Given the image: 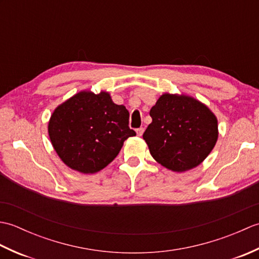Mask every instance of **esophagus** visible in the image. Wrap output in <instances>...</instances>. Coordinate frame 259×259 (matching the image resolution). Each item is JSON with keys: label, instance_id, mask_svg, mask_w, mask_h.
<instances>
[{"label": "esophagus", "instance_id": "1", "mask_svg": "<svg viewBox=\"0 0 259 259\" xmlns=\"http://www.w3.org/2000/svg\"><path fill=\"white\" fill-rule=\"evenodd\" d=\"M144 128H138V129H137L136 130V133H137V135H138L139 137H141L142 136V134H144Z\"/></svg>", "mask_w": 259, "mask_h": 259}]
</instances>
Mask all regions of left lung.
<instances>
[{
    "instance_id": "obj_1",
    "label": "left lung",
    "mask_w": 259,
    "mask_h": 259,
    "mask_svg": "<svg viewBox=\"0 0 259 259\" xmlns=\"http://www.w3.org/2000/svg\"><path fill=\"white\" fill-rule=\"evenodd\" d=\"M150 117L152 122L144 139L151 156L172 171L197 167L216 145L217 119L194 98L162 95L151 108Z\"/></svg>"
}]
</instances>
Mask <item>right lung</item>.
Wrapping results in <instances>:
<instances>
[{"mask_svg": "<svg viewBox=\"0 0 259 259\" xmlns=\"http://www.w3.org/2000/svg\"><path fill=\"white\" fill-rule=\"evenodd\" d=\"M49 136L61 160L76 171L95 174L118 156L124 140L136 136L129 112L107 92H79L54 110Z\"/></svg>", "mask_w": 259, "mask_h": 259, "instance_id": "right-lung-1", "label": "right lung"}]
</instances>
